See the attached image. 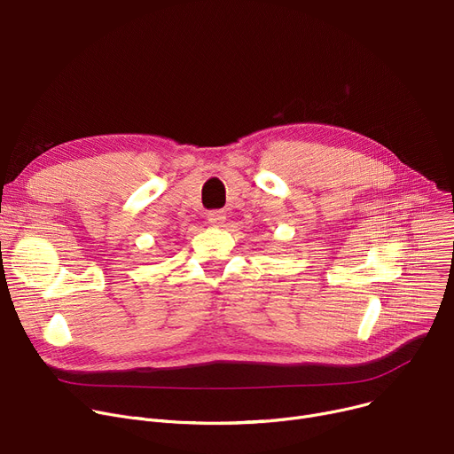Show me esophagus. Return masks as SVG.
<instances>
[{
  "mask_svg": "<svg viewBox=\"0 0 454 454\" xmlns=\"http://www.w3.org/2000/svg\"><path fill=\"white\" fill-rule=\"evenodd\" d=\"M207 221H209L211 226L221 228L226 223V214L221 209H214V211H209V214H207Z\"/></svg>",
  "mask_w": 454,
  "mask_h": 454,
  "instance_id": "34e87169",
  "label": "esophagus"
}]
</instances>
